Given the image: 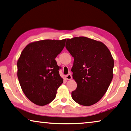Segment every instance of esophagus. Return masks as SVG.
Returning <instances> with one entry per match:
<instances>
[{"label":"esophagus","mask_w":131,"mask_h":131,"mask_svg":"<svg viewBox=\"0 0 131 131\" xmlns=\"http://www.w3.org/2000/svg\"><path fill=\"white\" fill-rule=\"evenodd\" d=\"M65 78L66 79V80H71L72 79V76L71 74H68V75H66V76H65Z\"/></svg>","instance_id":"obj_1"}]
</instances>
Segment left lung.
Instances as JSON below:
<instances>
[{
  "label": "left lung",
  "mask_w": 131,
  "mask_h": 131,
  "mask_svg": "<svg viewBox=\"0 0 131 131\" xmlns=\"http://www.w3.org/2000/svg\"><path fill=\"white\" fill-rule=\"evenodd\" d=\"M66 48L74 58L72 68L77 83L72 97L84 106L94 104L103 97L113 78L114 59L101 41L85 37L67 39Z\"/></svg>",
  "instance_id": "8db88e82"
}]
</instances>
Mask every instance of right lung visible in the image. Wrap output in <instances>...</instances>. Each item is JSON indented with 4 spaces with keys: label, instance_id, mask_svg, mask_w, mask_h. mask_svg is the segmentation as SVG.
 <instances>
[{
    "label": "right lung",
    "instance_id": "1",
    "mask_svg": "<svg viewBox=\"0 0 131 131\" xmlns=\"http://www.w3.org/2000/svg\"><path fill=\"white\" fill-rule=\"evenodd\" d=\"M66 39H45L31 42L17 61V77L26 96L35 104L43 106L56 97L63 83L55 58L61 52Z\"/></svg>",
    "mask_w": 131,
    "mask_h": 131
}]
</instances>
